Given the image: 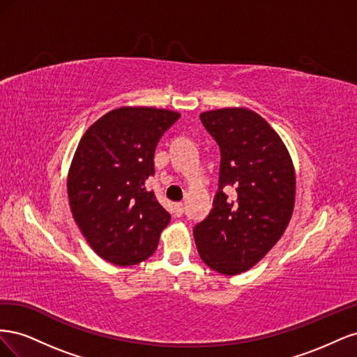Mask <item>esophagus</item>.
<instances>
[{
  "label": "esophagus",
  "instance_id": "obj_1",
  "mask_svg": "<svg viewBox=\"0 0 357 357\" xmlns=\"http://www.w3.org/2000/svg\"><path fill=\"white\" fill-rule=\"evenodd\" d=\"M174 211H176V215H181L183 211H185V204H183V202H176L174 204Z\"/></svg>",
  "mask_w": 357,
  "mask_h": 357
}]
</instances>
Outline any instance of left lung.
I'll return each mask as SVG.
<instances>
[{"label":"left lung","instance_id":"obj_1","mask_svg":"<svg viewBox=\"0 0 357 357\" xmlns=\"http://www.w3.org/2000/svg\"><path fill=\"white\" fill-rule=\"evenodd\" d=\"M222 153L219 192L193 236L204 264L225 275L253 268L282 238L295 207V167L283 139L244 107L201 113ZM234 185L237 198L221 190Z\"/></svg>","mask_w":357,"mask_h":357}]
</instances>
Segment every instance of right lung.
I'll use <instances>...</instances> for the list:
<instances>
[{"label":"right lung","instance_id":"add662e5","mask_svg":"<svg viewBox=\"0 0 357 357\" xmlns=\"http://www.w3.org/2000/svg\"><path fill=\"white\" fill-rule=\"evenodd\" d=\"M180 113L121 107L93 122L75 149L67 177L73 218L100 257L117 266L146 261L156 250L171 214L146 180L155 150Z\"/></svg>","mask_w":357,"mask_h":357}]
</instances>
